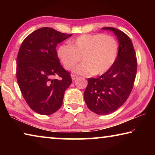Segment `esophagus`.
<instances>
[{"instance_id":"esophagus-1","label":"esophagus","mask_w":155,"mask_h":155,"mask_svg":"<svg viewBox=\"0 0 155 155\" xmlns=\"http://www.w3.org/2000/svg\"><path fill=\"white\" fill-rule=\"evenodd\" d=\"M71 77H72V81H74V80L76 79V78H77V76H76L75 74H72V75H71Z\"/></svg>"}]
</instances>
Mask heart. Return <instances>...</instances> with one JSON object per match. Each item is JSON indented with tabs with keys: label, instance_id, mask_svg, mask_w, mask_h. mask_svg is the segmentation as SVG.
Instances as JSON below:
<instances>
[{
	"label": "heart",
	"instance_id": "obj_1",
	"mask_svg": "<svg viewBox=\"0 0 155 155\" xmlns=\"http://www.w3.org/2000/svg\"><path fill=\"white\" fill-rule=\"evenodd\" d=\"M118 53V43L114 37L103 33L85 34L63 44L57 51L60 61L65 70H72L81 57L83 63L73 72L86 76L105 73L114 64Z\"/></svg>",
	"mask_w": 155,
	"mask_h": 155
}]
</instances>
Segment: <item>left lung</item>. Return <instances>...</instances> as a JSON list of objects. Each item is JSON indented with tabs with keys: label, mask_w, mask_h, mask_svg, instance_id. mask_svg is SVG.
Segmentation results:
<instances>
[{
	"label": "left lung",
	"mask_w": 155,
	"mask_h": 155,
	"mask_svg": "<svg viewBox=\"0 0 155 155\" xmlns=\"http://www.w3.org/2000/svg\"><path fill=\"white\" fill-rule=\"evenodd\" d=\"M103 29L113 31L119 41L114 64L103 74L89 78L84 99L89 109L98 115L114 112L127 101L134 85L137 61L132 41L127 34L115 28Z\"/></svg>",
	"instance_id": "obj_1"
}]
</instances>
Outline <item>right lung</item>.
<instances>
[{
	"instance_id": "right-lung-1",
	"label": "right lung",
	"mask_w": 155,
	"mask_h": 155,
	"mask_svg": "<svg viewBox=\"0 0 155 155\" xmlns=\"http://www.w3.org/2000/svg\"><path fill=\"white\" fill-rule=\"evenodd\" d=\"M71 35L42 27L28 35L20 47L17 81L28 105L39 114L51 115L59 109L65 91L72 83L70 74L60 64L56 51L57 44Z\"/></svg>"
}]
</instances>
